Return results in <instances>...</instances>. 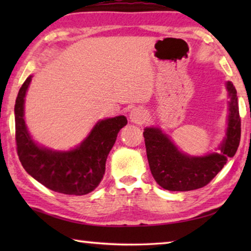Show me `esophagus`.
I'll use <instances>...</instances> for the list:
<instances>
[{"instance_id":"34e87169","label":"esophagus","mask_w":251,"mask_h":251,"mask_svg":"<svg viewBox=\"0 0 251 251\" xmlns=\"http://www.w3.org/2000/svg\"><path fill=\"white\" fill-rule=\"evenodd\" d=\"M129 118L135 124H143L146 120V112L141 107H135L130 110Z\"/></svg>"}]
</instances>
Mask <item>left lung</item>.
<instances>
[{
	"instance_id": "obj_1",
	"label": "left lung",
	"mask_w": 251,
	"mask_h": 251,
	"mask_svg": "<svg viewBox=\"0 0 251 251\" xmlns=\"http://www.w3.org/2000/svg\"><path fill=\"white\" fill-rule=\"evenodd\" d=\"M230 101L226 137L220 145V154L212 152L201 157H192L178 151L171 138L159 128L144 129L147 159L154 179L164 189L188 192L201 188L212 180L238 150L241 135V122L236 88L226 83Z\"/></svg>"
}]
</instances>
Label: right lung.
Here are the masks:
<instances>
[{
	"instance_id": "add662e5",
	"label": "right lung",
	"mask_w": 251,
	"mask_h": 251,
	"mask_svg": "<svg viewBox=\"0 0 251 251\" xmlns=\"http://www.w3.org/2000/svg\"><path fill=\"white\" fill-rule=\"evenodd\" d=\"M33 76L20 88L15 101L16 150L23 168L49 189L65 195H86L94 190L105 174V164L118 131L127 124L125 116L100 121L78 147L55 151L41 147L29 136L24 122V97Z\"/></svg>"
}]
</instances>
